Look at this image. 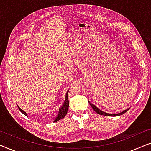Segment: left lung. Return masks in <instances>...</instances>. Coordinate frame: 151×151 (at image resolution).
Returning a JSON list of instances; mask_svg holds the SVG:
<instances>
[{
  "label": "left lung",
  "mask_w": 151,
  "mask_h": 151,
  "mask_svg": "<svg viewBox=\"0 0 151 151\" xmlns=\"http://www.w3.org/2000/svg\"><path fill=\"white\" fill-rule=\"evenodd\" d=\"M89 104H90V105H91V106L92 107V109H93V110H94L95 111H96V112L97 113H98V114H100V115H106V116H111V117L119 116V115H123L124 113H125L126 112H127V111L128 110H129V109H127V110H124V111H122V113H118V114H111V113H106V112H104V111H101L100 109H99L98 108V107L95 106L94 104H91V103H90V102H89Z\"/></svg>",
  "instance_id": "8db88e82"
}]
</instances>
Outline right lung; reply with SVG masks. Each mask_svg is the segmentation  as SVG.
<instances>
[{
  "label": "right lung",
  "mask_w": 151,
  "mask_h": 151,
  "mask_svg": "<svg viewBox=\"0 0 151 151\" xmlns=\"http://www.w3.org/2000/svg\"><path fill=\"white\" fill-rule=\"evenodd\" d=\"M69 92V91H68ZM68 92L67 93V94H66V98H65V103H64L63 106H61V108L59 109V112H58V116L56 118L54 121H53V122H55L60 120V119H63V117H65L66 114H67V111H68V109H69V99H68ZM18 106V105H17ZM18 109H19V110L20 111V112L22 113H23L24 115H26V116H27V115L26 112H24L23 110H22L20 108L19 106H18Z\"/></svg>",
  "instance_id": "right-lung-1"
}]
</instances>
